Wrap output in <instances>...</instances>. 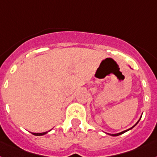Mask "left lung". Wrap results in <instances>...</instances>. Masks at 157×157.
Segmentation results:
<instances>
[{"label": "left lung", "instance_id": "1", "mask_svg": "<svg viewBox=\"0 0 157 157\" xmlns=\"http://www.w3.org/2000/svg\"><path fill=\"white\" fill-rule=\"evenodd\" d=\"M140 120H138V122L136 123V124H135L134 126L132 127V128H134L135 126H136V125L137 124H138V123H139V121H140ZM132 128H129V129H128V130H126V131H124V132H120V133H117V134H111V136H120V135H121V134H123V133H124V132H128V130H130V129H132Z\"/></svg>", "mask_w": 157, "mask_h": 157}]
</instances>
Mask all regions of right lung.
<instances>
[{
    "mask_svg": "<svg viewBox=\"0 0 157 157\" xmlns=\"http://www.w3.org/2000/svg\"><path fill=\"white\" fill-rule=\"evenodd\" d=\"M47 132H42V133H32L33 135H34V136H42V135H45L46 134Z\"/></svg>",
    "mask_w": 157,
    "mask_h": 157,
    "instance_id": "obj_1",
    "label": "right lung"
}]
</instances>
